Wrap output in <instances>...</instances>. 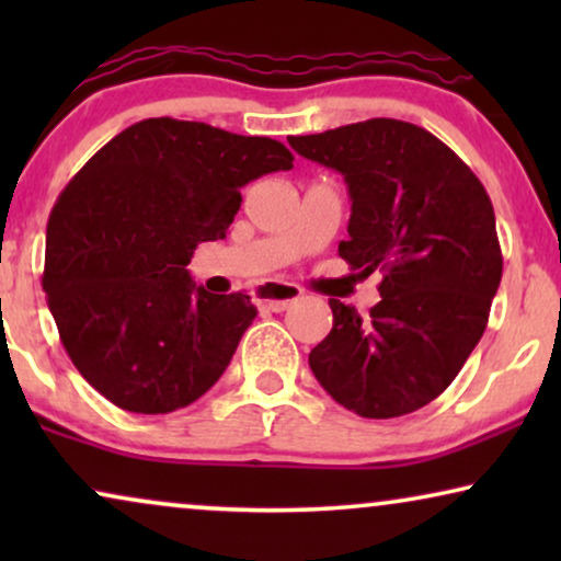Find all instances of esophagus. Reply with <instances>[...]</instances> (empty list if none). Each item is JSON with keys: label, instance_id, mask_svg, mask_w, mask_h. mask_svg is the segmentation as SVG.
<instances>
[{"label": "esophagus", "instance_id": "esophagus-1", "mask_svg": "<svg viewBox=\"0 0 561 561\" xmlns=\"http://www.w3.org/2000/svg\"><path fill=\"white\" fill-rule=\"evenodd\" d=\"M257 296L260 304H265L271 311H286L290 304H296L298 298H301V288L294 286V283L271 280L257 288Z\"/></svg>", "mask_w": 561, "mask_h": 561}]
</instances>
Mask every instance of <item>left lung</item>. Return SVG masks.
<instances>
[{
	"label": "left lung",
	"mask_w": 561,
	"mask_h": 561,
	"mask_svg": "<svg viewBox=\"0 0 561 561\" xmlns=\"http://www.w3.org/2000/svg\"><path fill=\"white\" fill-rule=\"evenodd\" d=\"M288 145L344 175L352 214L340 255L363 275L382 273L370 317L329 298L334 324L311 350V370L357 416L419 411L462 370L501 286L488 191L439 137L411 122L378 117Z\"/></svg>",
	"instance_id": "8db88e82"
}]
</instances>
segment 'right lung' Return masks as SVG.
<instances>
[{"label":"right lung","instance_id":"obj_1","mask_svg":"<svg viewBox=\"0 0 561 561\" xmlns=\"http://www.w3.org/2000/svg\"><path fill=\"white\" fill-rule=\"evenodd\" d=\"M290 168L271 137L156 117L73 175L48 219L43 290L68 357L106 401L171 413L221 378L257 309L196 286L186 265L227 234L242 186Z\"/></svg>","mask_w":561,"mask_h":561}]
</instances>
